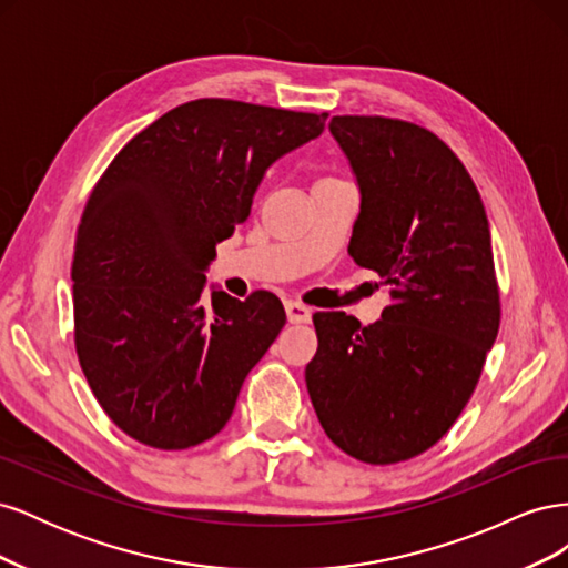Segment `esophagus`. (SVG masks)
Here are the masks:
<instances>
[{
    "instance_id": "1",
    "label": "esophagus",
    "mask_w": 568,
    "mask_h": 568,
    "mask_svg": "<svg viewBox=\"0 0 568 568\" xmlns=\"http://www.w3.org/2000/svg\"><path fill=\"white\" fill-rule=\"evenodd\" d=\"M286 317H288V322L291 324H305V322H311V317H313V313H311V307L307 305H303V303H296V301H286Z\"/></svg>"
}]
</instances>
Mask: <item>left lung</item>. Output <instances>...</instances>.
<instances>
[{"instance_id": "1", "label": "left lung", "mask_w": 568, "mask_h": 568, "mask_svg": "<svg viewBox=\"0 0 568 568\" xmlns=\"http://www.w3.org/2000/svg\"><path fill=\"white\" fill-rule=\"evenodd\" d=\"M359 186L348 253L390 284L382 320L315 313L305 367L324 434L351 457L395 464L462 415L500 329L490 227L467 168L434 132L382 115H334Z\"/></svg>"}]
</instances>
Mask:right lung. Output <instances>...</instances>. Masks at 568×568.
<instances>
[{"label": "right lung", "instance_id": "1", "mask_svg": "<svg viewBox=\"0 0 568 568\" xmlns=\"http://www.w3.org/2000/svg\"><path fill=\"white\" fill-rule=\"evenodd\" d=\"M329 113L234 99L168 111L120 149L75 236L80 367L130 438L186 450L232 417L246 374L286 322L282 301L211 291L215 246L251 215L265 170L315 140Z\"/></svg>", "mask_w": 568, "mask_h": 568}]
</instances>
